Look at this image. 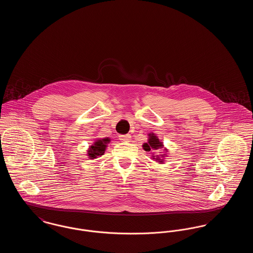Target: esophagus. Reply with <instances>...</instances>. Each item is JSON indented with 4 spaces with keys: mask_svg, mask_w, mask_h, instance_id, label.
Instances as JSON below:
<instances>
[{
    "mask_svg": "<svg viewBox=\"0 0 253 253\" xmlns=\"http://www.w3.org/2000/svg\"><path fill=\"white\" fill-rule=\"evenodd\" d=\"M120 139L121 141H130L131 140V134L127 133V134H121L120 135Z\"/></svg>",
    "mask_w": 253,
    "mask_h": 253,
    "instance_id": "1",
    "label": "esophagus"
}]
</instances>
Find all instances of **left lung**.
<instances>
[{"instance_id": "left-lung-1", "label": "left lung", "mask_w": 253, "mask_h": 253, "mask_svg": "<svg viewBox=\"0 0 253 253\" xmlns=\"http://www.w3.org/2000/svg\"><path fill=\"white\" fill-rule=\"evenodd\" d=\"M149 139H148V142L143 144V149L147 152H150L152 150H157L159 148H163V144L162 142L159 141V139L157 138V136L155 135V133H152V134H149ZM163 157V156H162ZM155 158V157H154ZM159 157H157L156 160H157ZM161 162V161H160Z\"/></svg>"}]
</instances>
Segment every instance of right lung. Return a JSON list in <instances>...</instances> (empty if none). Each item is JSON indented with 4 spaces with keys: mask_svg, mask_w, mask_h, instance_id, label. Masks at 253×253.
Masks as SVG:
<instances>
[{
    "mask_svg": "<svg viewBox=\"0 0 253 253\" xmlns=\"http://www.w3.org/2000/svg\"><path fill=\"white\" fill-rule=\"evenodd\" d=\"M110 141L109 138H104V139H99L96 140L94 145H92L89 150H88V157L91 159H94L96 157H100L104 154L106 145Z\"/></svg>",
    "mask_w": 253,
    "mask_h": 253,
    "instance_id": "add662e5",
    "label": "right lung"
}]
</instances>
